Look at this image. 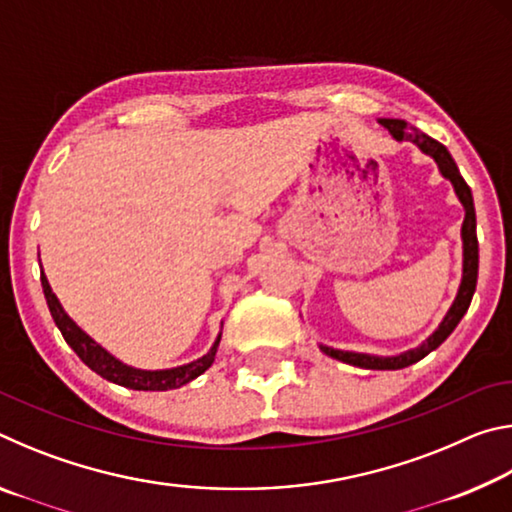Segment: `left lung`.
Here are the masks:
<instances>
[{
	"label": "left lung",
	"instance_id": "1",
	"mask_svg": "<svg viewBox=\"0 0 512 512\" xmlns=\"http://www.w3.org/2000/svg\"><path fill=\"white\" fill-rule=\"evenodd\" d=\"M379 124L388 128V133H391L397 142H404L409 140L413 142L418 149L433 158V162L438 164V171L440 176L447 178L449 183H452L454 192L458 196V201H461L463 210H465V219L461 225V239H463V275H461V284H458V291H456V298L452 302V307L447 309L445 318L440 320V325L433 329V334H429L427 339H424L418 348L413 350H406L395 354V357H377V354H366V352H348V350H336V348H329V345H320V350H323L327 357H332L336 361H343V363H350V366H357V368H366V370H400L411 366V363H418L420 359L427 357L429 352H433L438 348L440 343H443L449 334L454 332L456 325L461 323V318L465 316L467 307H470L472 296H474V289H476V275H479V241H476V214H474V201H472V192L470 187L461 176V171H458L456 162L449 151L445 149L443 144L433 140V137L424 135L418 128L406 124L404 119H379Z\"/></svg>",
	"mask_w": 512,
	"mask_h": 512
}]
</instances>
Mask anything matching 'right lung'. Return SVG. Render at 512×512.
I'll use <instances>...</instances> for the list:
<instances>
[{"label": "right lung", "instance_id": "obj_1", "mask_svg": "<svg viewBox=\"0 0 512 512\" xmlns=\"http://www.w3.org/2000/svg\"><path fill=\"white\" fill-rule=\"evenodd\" d=\"M40 282H42V291H45L51 318H54V323L58 325L60 334H63V339L67 341L69 348L79 354V359L85 363V366L97 372V375H101L103 379L112 381V384L133 388V391H171V388L185 386L198 375H203V372L214 363L216 348H219L221 343V332L212 343L210 352L203 354L201 359H196L192 363H185V366H176L167 370H142V368L128 366V363L119 361L115 354H110L103 345L94 341L90 334H85L83 329L67 316V311L63 309V305H60L56 293L51 291V284L42 268H40Z\"/></svg>", "mask_w": 512, "mask_h": 512}]
</instances>
